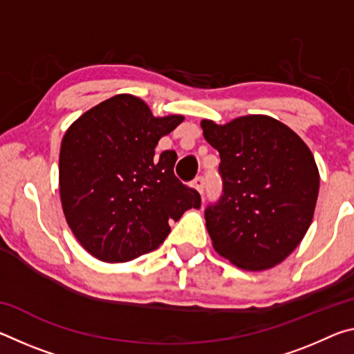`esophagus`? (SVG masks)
<instances>
[{
    "instance_id": "34e87169",
    "label": "esophagus",
    "mask_w": 354,
    "mask_h": 354,
    "mask_svg": "<svg viewBox=\"0 0 354 354\" xmlns=\"http://www.w3.org/2000/svg\"><path fill=\"white\" fill-rule=\"evenodd\" d=\"M192 185L200 192V194H203V190H205V178L203 176H196L194 181H192Z\"/></svg>"
}]
</instances>
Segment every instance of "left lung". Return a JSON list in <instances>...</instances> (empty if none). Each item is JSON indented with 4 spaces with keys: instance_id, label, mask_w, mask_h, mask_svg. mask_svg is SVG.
<instances>
[{
    "instance_id": "1",
    "label": "left lung",
    "mask_w": 354,
    "mask_h": 354,
    "mask_svg": "<svg viewBox=\"0 0 354 354\" xmlns=\"http://www.w3.org/2000/svg\"><path fill=\"white\" fill-rule=\"evenodd\" d=\"M220 153L223 195L205 211L212 247L243 270L278 266L303 241L319 196V169L299 136L267 115L201 122Z\"/></svg>"
}]
</instances>
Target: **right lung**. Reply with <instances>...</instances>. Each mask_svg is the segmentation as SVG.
<instances>
[{"label": "right lung", "instance_id": "obj_1", "mask_svg": "<svg viewBox=\"0 0 354 354\" xmlns=\"http://www.w3.org/2000/svg\"><path fill=\"white\" fill-rule=\"evenodd\" d=\"M183 115L154 117L145 101L115 95L76 120L59 154L65 220L84 250L104 262H128L165 241L170 220L201 206L175 176L173 149L154 156Z\"/></svg>", "mask_w": 354, "mask_h": 354}]
</instances>
